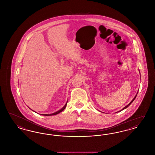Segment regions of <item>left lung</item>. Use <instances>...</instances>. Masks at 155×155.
<instances>
[{
	"instance_id": "1",
	"label": "left lung",
	"mask_w": 155,
	"mask_h": 155,
	"mask_svg": "<svg viewBox=\"0 0 155 155\" xmlns=\"http://www.w3.org/2000/svg\"><path fill=\"white\" fill-rule=\"evenodd\" d=\"M139 72H140V70H139ZM138 92H137V95H135V97H134V99H133V100H132V101H131V102H130V103H128V104H127V106H125V107H124V108H123V109H121V110H120L118 111H117V112H120V111H122V110H124V109H126V108H127V107H128V106H130V104H131V103H133V101H134V100H135V97H136V96H137V94H138ZM117 112H116V113H117Z\"/></svg>"
}]
</instances>
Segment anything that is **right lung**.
<instances>
[{
	"mask_svg": "<svg viewBox=\"0 0 155 155\" xmlns=\"http://www.w3.org/2000/svg\"><path fill=\"white\" fill-rule=\"evenodd\" d=\"M67 102H68V100H67V101L66 103L65 104V105H64L61 109H60L59 110L57 111H56V112H54V113H52V114H42V115H43V116H54V115H56V114H59V113L61 112L62 111H63L65 109V108H66V107Z\"/></svg>",
	"mask_w": 155,
	"mask_h": 155,
	"instance_id": "add662e5",
	"label": "right lung"
}]
</instances>
